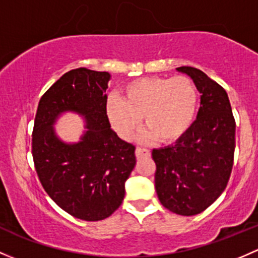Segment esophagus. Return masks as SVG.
Here are the masks:
<instances>
[{
    "instance_id": "1",
    "label": "esophagus",
    "mask_w": 258,
    "mask_h": 258,
    "mask_svg": "<svg viewBox=\"0 0 258 258\" xmlns=\"http://www.w3.org/2000/svg\"><path fill=\"white\" fill-rule=\"evenodd\" d=\"M151 152L146 148H137L136 150V157L137 158H143V157H150Z\"/></svg>"
}]
</instances>
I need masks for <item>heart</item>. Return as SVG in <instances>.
Returning a JSON list of instances; mask_svg holds the SVG:
<instances>
[{"instance_id": "obj_1", "label": "heart", "mask_w": 258, "mask_h": 258, "mask_svg": "<svg viewBox=\"0 0 258 258\" xmlns=\"http://www.w3.org/2000/svg\"><path fill=\"white\" fill-rule=\"evenodd\" d=\"M198 104L197 86L189 78L148 77L127 84L121 99L108 97L105 110L113 131L123 140H131L143 117L148 128L142 140L173 143L191 128Z\"/></svg>"}]
</instances>
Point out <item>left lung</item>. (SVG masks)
I'll list each match as a JSON object with an SVG mask.
<instances>
[{
  "mask_svg": "<svg viewBox=\"0 0 258 258\" xmlns=\"http://www.w3.org/2000/svg\"><path fill=\"white\" fill-rule=\"evenodd\" d=\"M200 94L197 120L174 145L156 148L154 185L161 204L183 216L200 214L225 190L235 152V118L224 88L193 67L177 68Z\"/></svg>",
  "mask_w": 258,
  "mask_h": 258,
  "instance_id": "left-lung-1",
  "label": "left lung"
}]
</instances>
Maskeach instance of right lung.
Here are the masks:
<instances>
[{"mask_svg":"<svg viewBox=\"0 0 258 258\" xmlns=\"http://www.w3.org/2000/svg\"><path fill=\"white\" fill-rule=\"evenodd\" d=\"M111 75L78 68L65 73L38 104L32 154L43 188L54 203L74 218H108L124 198V183L136 165L135 146L111 128L106 89ZM86 122L78 143H65L53 126L64 113Z\"/></svg>","mask_w":258,"mask_h":258,"instance_id":"add662e5","label":"right lung"}]
</instances>
